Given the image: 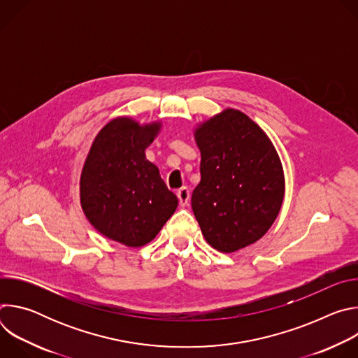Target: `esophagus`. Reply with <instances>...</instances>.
Here are the masks:
<instances>
[{
	"mask_svg": "<svg viewBox=\"0 0 358 358\" xmlns=\"http://www.w3.org/2000/svg\"><path fill=\"white\" fill-rule=\"evenodd\" d=\"M177 196H178V201H180V206H181V207H185L187 203L189 202V196H191L189 189H188L187 187L180 188V189L177 191Z\"/></svg>",
	"mask_w": 358,
	"mask_h": 358,
	"instance_id": "obj_1",
	"label": "esophagus"
}]
</instances>
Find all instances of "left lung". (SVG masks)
Listing matches in <instances>:
<instances>
[{"mask_svg":"<svg viewBox=\"0 0 358 358\" xmlns=\"http://www.w3.org/2000/svg\"><path fill=\"white\" fill-rule=\"evenodd\" d=\"M201 181L191 207L203 238L220 252L261 239L276 220L285 194L283 169L265 131L228 109L195 131Z\"/></svg>","mask_w":358,"mask_h":358,"instance_id":"left-lung-1","label":"left lung"}]
</instances>
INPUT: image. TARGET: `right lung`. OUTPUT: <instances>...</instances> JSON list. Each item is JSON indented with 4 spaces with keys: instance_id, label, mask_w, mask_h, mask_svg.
<instances>
[{
    "instance_id": "right-lung-1",
    "label": "right lung",
    "mask_w": 358,
    "mask_h": 358,
    "mask_svg": "<svg viewBox=\"0 0 358 358\" xmlns=\"http://www.w3.org/2000/svg\"><path fill=\"white\" fill-rule=\"evenodd\" d=\"M160 124L119 117L96 136L80 177V203L89 222L126 246H143L174 214L178 199L144 150Z\"/></svg>"
}]
</instances>
